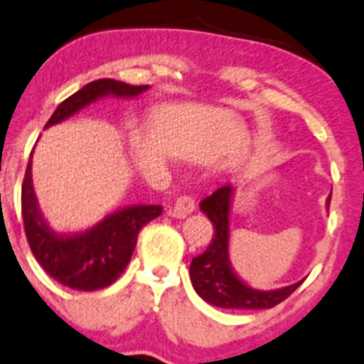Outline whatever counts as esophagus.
Returning <instances> with one entry per match:
<instances>
[{"instance_id": "esophagus-1", "label": "esophagus", "mask_w": 364, "mask_h": 364, "mask_svg": "<svg viewBox=\"0 0 364 364\" xmlns=\"http://www.w3.org/2000/svg\"><path fill=\"white\" fill-rule=\"evenodd\" d=\"M193 212H195V201L191 200L190 196H179L176 203H174V207L169 210L171 217L174 218H185Z\"/></svg>"}]
</instances>
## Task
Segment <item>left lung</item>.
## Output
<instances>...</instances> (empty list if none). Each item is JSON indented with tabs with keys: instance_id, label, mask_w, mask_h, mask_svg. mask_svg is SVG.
<instances>
[{
	"instance_id": "left-lung-1",
	"label": "left lung",
	"mask_w": 364,
	"mask_h": 364,
	"mask_svg": "<svg viewBox=\"0 0 364 364\" xmlns=\"http://www.w3.org/2000/svg\"><path fill=\"white\" fill-rule=\"evenodd\" d=\"M232 196H234V188L227 183L217 188L207 198L201 200L200 210L212 222L213 237L207 251L191 261V283L198 296L215 307L244 310L271 309L288 299L304 279L290 287L266 291L249 287L234 273L229 259ZM329 201L331 200H327V207H329Z\"/></svg>"
}]
</instances>
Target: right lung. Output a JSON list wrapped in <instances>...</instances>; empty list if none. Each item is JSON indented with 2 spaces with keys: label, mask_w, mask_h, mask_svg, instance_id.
<instances>
[{
  "label": "right lung",
  "mask_w": 364,
  "mask_h": 364,
  "mask_svg": "<svg viewBox=\"0 0 364 364\" xmlns=\"http://www.w3.org/2000/svg\"><path fill=\"white\" fill-rule=\"evenodd\" d=\"M147 90V85L132 86L115 80H96L65 98L52 113L46 129L68 120L74 113L105 96L135 98ZM161 213V205H132L117 210L80 234H57L50 229L38 208L32 185L30 154L21 185L25 234L38 264L64 287L80 291H95L110 287L130 262L140 229Z\"/></svg>",
  "instance_id": "right-lung-1"
}]
</instances>
